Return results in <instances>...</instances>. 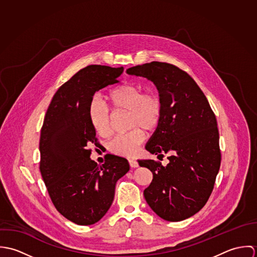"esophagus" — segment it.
Here are the masks:
<instances>
[{
    "label": "esophagus",
    "mask_w": 257,
    "mask_h": 257,
    "mask_svg": "<svg viewBox=\"0 0 257 257\" xmlns=\"http://www.w3.org/2000/svg\"><path fill=\"white\" fill-rule=\"evenodd\" d=\"M128 163H130V166L133 167V168L139 167V162H138L137 160H135V159H130V160H128Z\"/></svg>",
    "instance_id": "34e87169"
}]
</instances>
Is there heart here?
Masks as SVG:
<instances>
[{
    "mask_svg": "<svg viewBox=\"0 0 257 257\" xmlns=\"http://www.w3.org/2000/svg\"><path fill=\"white\" fill-rule=\"evenodd\" d=\"M109 100L115 109H123L131 112L132 126H142L147 131L154 130L160 122L163 105L160 97L155 93H145L141 87L125 84L115 87L109 93ZM89 115L93 127L102 137L110 134V110L104 101L94 99L90 105ZM145 141V133L141 127L115 136L108 144L111 153L120 156H134Z\"/></svg>",
    "mask_w": 257,
    "mask_h": 257,
    "instance_id": "heart-1",
    "label": "heart"
}]
</instances>
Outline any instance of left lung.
<instances>
[{
	"label": "left lung",
	"instance_id": "1",
	"mask_svg": "<svg viewBox=\"0 0 257 257\" xmlns=\"http://www.w3.org/2000/svg\"><path fill=\"white\" fill-rule=\"evenodd\" d=\"M126 73L151 81L162 101L161 120L146 149L158 159L171 153L166 166L150 159L139 161L153 174L144 191L147 203L163 220H186L205 206L220 169L216 115L194 79L172 64L152 61Z\"/></svg>",
	"mask_w": 257,
	"mask_h": 257
}]
</instances>
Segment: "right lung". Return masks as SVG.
<instances>
[{"label":"right lung","instance_id":"obj_1","mask_svg":"<svg viewBox=\"0 0 257 257\" xmlns=\"http://www.w3.org/2000/svg\"><path fill=\"white\" fill-rule=\"evenodd\" d=\"M123 68L89 65L53 96L40 133V173L56 210L79 225L101 220L113 201L115 184L130 170L123 157L98 165L87 147L96 142L89 110L99 90L119 82Z\"/></svg>","mask_w":257,"mask_h":257}]
</instances>
